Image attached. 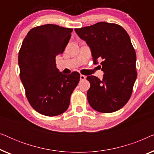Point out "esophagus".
<instances>
[{
  "label": "esophagus",
  "instance_id": "1",
  "mask_svg": "<svg viewBox=\"0 0 154 154\" xmlns=\"http://www.w3.org/2000/svg\"><path fill=\"white\" fill-rule=\"evenodd\" d=\"M86 79V76L84 75H80V79H81V81H83V80H85Z\"/></svg>",
  "mask_w": 154,
  "mask_h": 154
}]
</instances>
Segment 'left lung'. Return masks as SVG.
<instances>
[{
    "label": "left lung",
    "mask_w": 154,
    "mask_h": 154,
    "mask_svg": "<svg viewBox=\"0 0 154 154\" xmlns=\"http://www.w3.org/2000/svg\"><path fill=\"white\" fill-rule=\"evenodd\" d=\"M75 31L90 46L94 64L102 60V81L94 75L87 77L90 105L101 113L119 110L130 100L137 75L135 50L129 35L119 24L102 22Z\"/></svg>",
    "instance_id": "8db88e82"
}]
</instances>
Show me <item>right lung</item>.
<instances>
[{"label":"right lung","instance_id":"right-lung-1","mask_svg":"<svg viewBox=\"0 0 154 154\" xmlns=\"http://www.w3.org/2000/svg\"><path fill=\"white\" fill-rule=\"evenodd\" d=\"M73 29L55 24L35 26L29 31L19 52L20 79L31 106L46 116L65 112L80 73L59 72L55 57L62 54Z\"/></svg>","mask_w":154,"mask_h":154}]
</instances>
